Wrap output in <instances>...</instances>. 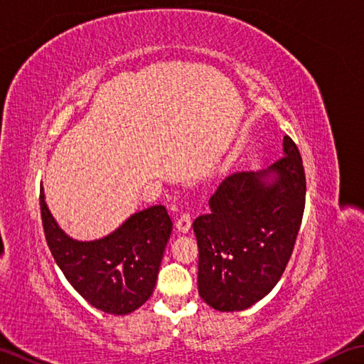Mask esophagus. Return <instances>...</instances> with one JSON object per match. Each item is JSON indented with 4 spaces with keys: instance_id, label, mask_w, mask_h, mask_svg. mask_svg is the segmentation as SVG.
Instances as JSON below:
<instances>
[{
    "instance_id": "obj_1",
    "label": "esophagus",
    "mask_w": 364,
    "mask_h": 364,
    "mask_svg": "<svg viewBox=\"0 0 364 364\" xmlns=\"http://www.w3.org/2000/svg\"><path fill=\"white\" fill-rule=\"evenodd\" d=\"M191 228V213L186 210L183 211L180 218L176 220V230L181 231V233H186V231Z\"/></svg>"
}]
</instances>
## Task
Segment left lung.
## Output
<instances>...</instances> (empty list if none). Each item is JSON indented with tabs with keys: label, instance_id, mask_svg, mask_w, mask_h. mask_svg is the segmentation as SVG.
<instances>
[{
	"label": "left lung",
	"instance_id": "1",
	"mask_svg": "<svg viewBox=\"0 0 364 364\" xmlns=\"http://www.w3.org/2000/svg\"><path fill=\"white\" fill-rule=\"evenodd\" d=\"M267 172H236L210 198L192 228L198 244V294L219 311H241L280 280L305 210V168L296 142ZM275 173L272 183L265 176Z\"/></svg>",
	"mask_w": 364,
	"mask_h": 364
}]
</instances>
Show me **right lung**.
<instances>
[{
    "instance_id": "1",
    "label": "right lung",
    "mask_w": 364,
    "mask_h": 364,
    "mask_svg": "<svg viewBox=\"0 0 364 364\" xmlns=\"http://www.w3.org/2000/svg\"><path fill=\"white\" fill-rule=\"evenodd\" d=\"M41 214L54 261L92 306L128 314L150 299L173 227L164 206L139 211L112 235L92 242L75 241L58 227L45 205L42 188Z\"/></svg>"
}]
</instances>
